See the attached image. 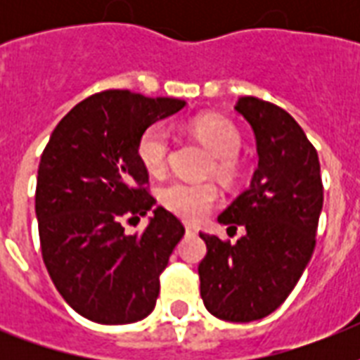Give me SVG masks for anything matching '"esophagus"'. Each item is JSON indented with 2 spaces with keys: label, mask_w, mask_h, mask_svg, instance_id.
I'll return each instance as SVG.
<instances>
[{
  "label": "esophagus",
  "mask_w": 360,
  "mask_h": 360,
  "mask_svg": "<svg viewBox=\"0 0 360 360\" xmlns=\"http://www.w3.org/2000/svg\"><path fill=\"white\" fill-rule=\"evenodd\" d=\"M186 233H198V228L194 224H185Z\"/></svg>",
  "instance_id": "34e87169"
}]
</instances>
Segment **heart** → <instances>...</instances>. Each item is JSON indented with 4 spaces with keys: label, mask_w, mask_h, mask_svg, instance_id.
Returning <instances> with one entry per match:
<instances>
[{
    "label": "heart",
    "mask_w": 360,
    "mask_h": 360,
    "mask_svg": "<svg viewBox=\"0 0 360 360\" xmlns=\"http://www.w3.org/2000/svg\"><path fill=\"white\" fill-rule=\"evenodd\" d=\"M191 130L214 155V175L226 183L236 179L239 174L236 157L240 149V136L236 127L219 117H198L192 121ZM169 143V130L164 123H155L143 130L138 140V157L149 174H162L168 162ZM158 200L169 213L194 222L211 211L219 200V191L211 183L169 181L160 186Z\"/></svg>",
    "instance_id": "b5f03b06"
}]
</instances>
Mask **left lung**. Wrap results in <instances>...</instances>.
<instances>
[{
	"mask_svg": "<svg viewBox=\"0 0 360 360\" xmlns=\"http://www.w3.org/2000/svg\"><path fill=\"white\" fill-rule=\"evenodd\" d=\"M236 112L256 136L257 168L250 186L219 214L245 236L231 245L202 233L207 254L198 265L203 304L224 321H256L288 299L316 246L323 185L319 158L285 110L240 97ZM228 228V230H230Z\"/></svg>",
	"mask_w": 360,
	"mask_h": 360,
	"instance_id": "8db88e82",
	"label": "left lung"
}]
</instances>
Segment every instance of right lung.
I'll return each instance as SVG.
<instances>
[{
    "mask_svg": "<svg viewBox=\"0 0 360 360\" xmlns=\"http://www.w3.org/2000/svg\"><path fill=\"white\" fill-rule=\"evenodd\" d=\"M185 106L127 89L97 93L59 121L42 151L35 192L42 259L67 304L95 323H134L157 304L158 276L185 228L155 207L138 140ZM147 210L146 230L127 234L124 220Z\"/></svg>",
    "mask_w": 360,
    "mask_h": 360,
    "instance_id": "obj_1",
    "label": "right lung"
}]
</instances>
